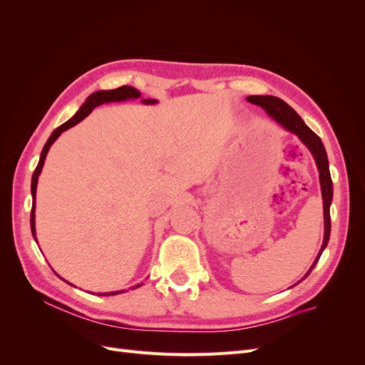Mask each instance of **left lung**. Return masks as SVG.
I'll list each match as a JSON object with an SVG mask.
<instances>
[{
  "label": "left lung",
  "mask_w": 365,
  "mask_h": 365,
  "mask_svg": "<svg viewBox=\"0 0 365 365\" xmlns=\"http://www.w3.org/2000/svg\"><path fill=\"white\" fill-rule=\"evenodd\" d=\"M247 101L252 105H257V106L263 108L264 111H267V114L275 121V123H279L283 129L297 135L298 140H300L303 145L309 149V152L312 153V157H314L315 164L318 168V172H319V185H322L323 210H324V239H323L322 248H319V251H318V256L315 257V260L312 263V267L309 268V271L302 279V280H304L314 269L317 262L319 260V256H322L324 248L327 247V242L330 237V204H332V197H334V184H332V178H330L327 153H326L322 138H319L315 132L304 123L303 118L298 115L288 103L283 102L282 98L274 97V96H248ZM300 282H297V283H300Z\"/></svg>",
  "instance_id": "obj_1"
}]
</instances>
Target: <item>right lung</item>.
I'll return each instance as SVG.
<instances>
[{
    "label": "right lung",
    "instance_id": "obj_1",
    "mask_svg": "<svg viewBox=\"0 0 365 365\" xmlns=\"http://www.w3.org/2000/svg\"><path fill=\"white\" fill-rule=\"evenodd\" d=\"M140 91L135 90L134 86H120V88H115V90H101V91H96L93 93L91 96H88V98L85 101V103L79 108V111H77L68 121H65L63 125H61L59 128L54 129L51 132V135L48 137L46 146H43L42 152H41V158H39V163L36 165L35 172H33V176H31V197H33V202H31V213H30V228H31V235L33 237H35L36 244H38V239H36V227H35V210H36V187H38V178L39 175L42 172V168H43V163H46V158H47V153L51 148V145L54 141H56L59 138V135L62 134L63 130H67L70 128H73L74 125L81 123V121L86 117L90 115L93 113V109L101 106L103 103H111V102H125V101H135V98H140ZM141 103L145 105H155L158 103V101H155V98H141ZM71 284V283H70ZM141 284H137V286H132L130 289H137L140 288ZM121 292H126V291H113V292H98V295H117V294H121Z\"/></svg>",
    "mask_w": 365,
    "mask_h": 365
}]
</instances>
